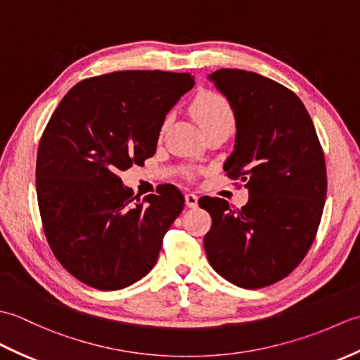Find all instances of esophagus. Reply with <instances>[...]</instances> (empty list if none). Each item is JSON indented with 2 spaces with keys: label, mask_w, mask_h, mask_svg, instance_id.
<instances>
[{
  "label": "esophagus",
  "mask_w": 360,
  "mask_h": 360,
  "mask_svg": "<svg viewBox=\"0 0 360 360\" xmlns=\"http://www.w3.org/2000/svg\"><path fill=\"white\" fill-rule=\"evenodd\" d=\"M186 204L192 209L198 207V196L195 193H187L186 195Z\"/></svg>",
  "instance_id": "esophagus-1"
}]
</instances>
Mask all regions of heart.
Wrapping results in <instances>:
<instances>
[{
    "instance_id": "b5f03b06",
    "label": "heart",
    "mask_w": 360,
    "mask_h": 360,
    "mask_svg": "<svg viewBox=\"0 0 360 360\" xmlns=\"http://www.w3.org/2000/svg\"><path fill=\"white\" fill-rule=\"evenodd\" d=\"M192 112L204 133L219 128L233 129L235 127V114L231 103L226 101V97L213 91H204L193 98ZM167 122L162 124V129Z\"/></svg>"
}]
</instances>
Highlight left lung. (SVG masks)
<instances>
[{"label": "left lung", "mask_w": 360, "mask_h": 360, "mask_svg": "<svg viewBox=\"0 0 360 360\" xmlns=\"http://www.w3.org/2000/svg\"><path fill=\"white\" fill-rule=\"evenodd\" d=\"M231 103L236 137L224 172L249 190L232 209L204 196L212 217L205 255L221 277L258 289L288 277L308 254L326 200V165L314 124L300 98L257 72L218 70L209 75Z\"/></svg>", "instance_id": "8db88e82"}]
</instances>
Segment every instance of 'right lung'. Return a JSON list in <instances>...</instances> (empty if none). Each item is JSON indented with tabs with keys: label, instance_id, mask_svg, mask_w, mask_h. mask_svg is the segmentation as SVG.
<instances>
[{
	"label": "right lung",
	"instance_id": "1",
	"mask_svg": "<svg viewBox=\"0 0 360 360\" xmlns=\"http://www.w3.org/2000/svg\"><path fill=\"white\" fill-rule=\"evenodd\" d=\"M195 85L188 72L119 71L72 86L37 153V200L52 254L85 285L116 290L156 264L184 209L172 184L134 196L119 172L156 153L167 112Z\"/></svg>",
	"mask_w": 360,
	"mask_h": 360
}]
</instances>
